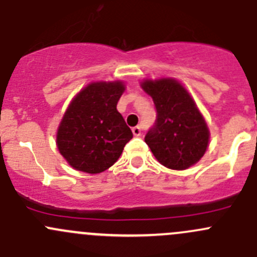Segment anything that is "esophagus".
<instances>
[{
    "label": "esophagus",
    "instance_id": "obj_1",
    "mask_svg": "<svg viewBox=\"0 0 257 257\" xmlns=\"http://www.w3.org/2000/svg\"><path fill=\"white\" fill-rule=\"evenodd\" d=\"M132 132H133V134L136 137H139L142 134V126L141 125H137L134 126V128H132Z\"/></svg>",
    "mask_w": 257,
    "mask_h": 257
}]
</instances>
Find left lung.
I'll list each match as a JSON object with an SVG mask.
<instances>
[{
    "label": "left lung",
    "mask_w": 257,
    "mask_h": 257,
    "mask_svg": "<svg viewBox=\"0 0 257 257\" xmlns=\"http://www.w3.org/2000/svg\"><path fill=\"white\" fill-rule=\"evenodd\" d=\"M142 88L157 109V120L144 141L158 162L174 170L198 163L205 154L210 134L188 90L172 78L144 80Z\"/></svg>",
    "instance_id": "8db88e82"
}]
</instances>
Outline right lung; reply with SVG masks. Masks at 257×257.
I'll return each mask as SVG.
<instances>
[{
  "mask_svg": "<svg viewBox=\"0 0 257 257\" xmlns=\"http://www.w3.org/2000/svg\"><path fill=\"white\" fill-rule=\"evenodd\" d=\"M124 84L94 82L83 88L64 113L57 132V147L71 167L98 174L118 160L133 138L116 103Z\"/></svg>",
  "mask_w": 257,
  "mask_h": 257,
  "instance_id": "add662e5",
  "label": "right lung"
}]
</instances>
